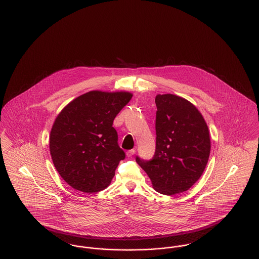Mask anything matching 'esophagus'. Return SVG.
Wrapping results in <instances>:
<instances>
[{"instance_id": "34e87169", "label": "esophagus", "mask_w": 259, "mask_h": 259, "mask_svg": "<svg viewBox=\"0 0 259 259\" xmlns=\"http://www.w3.org/2000/svg\"><path fill=\"white\" fill-rule=\"evenodd\" d=\"M135 152H136V150L135 149H132V150H129L126 154H127V157L128 158H132V156L135 154Z\"/></svg>"}]
</instances>
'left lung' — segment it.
Listing matches in <instances>:
<instances>
[{
  "instance_id": "8db88e82",
  "label": "left lung",
  "mask_w": 259,
  "mask_h": 259,
  "mask_svg": "<svg viewBox=\"0 0 259 259\" xmlns=\"http://www.w3.org/2000/svg\"><path fill=\"white\" fill-rule=\"evenodd\" d=\"M156 152L152 159L136 161L161 194L188 190L202 176L208 162L211 142L208 126L198 109L175 95H158Z\"/></svg>"
}]
</instances>
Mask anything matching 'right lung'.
<instances>
[{"mask_svg":"<svg viewBox=\"0 0 259 259\" xmlns=\"http://www.w3.org/2000/svg\"><path fill=\"white\" fill-rule=\"evenodd\" d=\"M131 99L126 92L93 91L60 112L49 147L57 171L70 186L97 193L109 185L120 160L125 159L113 120Z\"/></svg>","mask_w":259,"mask_h":259,"instance_id":"1","label":"right lung"}]
</instances>
